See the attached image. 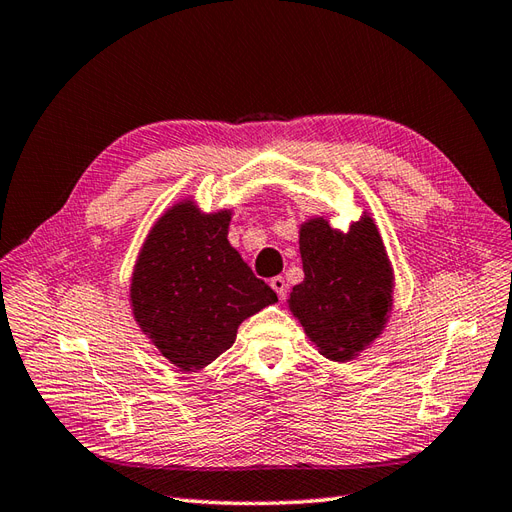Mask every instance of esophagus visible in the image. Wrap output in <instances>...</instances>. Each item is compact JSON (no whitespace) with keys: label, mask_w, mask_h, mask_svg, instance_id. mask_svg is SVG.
I'll use <instances>...</instances> for the list:
<instances>
[{"label":"esophagus","mask_w":512,"mask_h":512,"mask_svg":"<svg viewBox=\"0 0 512 512\" xmlns=\"http://www.w3.org/2000/svg\"><path fill=\"white\" fill-rule=\"evenodd\" d=\"M270 287H272L274 292H277V296H279L281 300L287 296V283H285L283 277H272V279H270Z\"/></svg>","instance_id":"esophagus-1"}]
</instances>
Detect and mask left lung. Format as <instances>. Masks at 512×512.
Segmentation results:
<instances>
[{
  "instance_id": "obj_1",
  "label": "left lung",
  "mask_w": 512,
  "mask_h": 512,
  "mask_svg": "<svg viewBox=\"0 0 512 512\" xmlns=\"http://www.w3.org/2000/svg\"><path fill=\"white\" fill-rule=\"evenodd\" d=\"M305 281L292 287L290 311L320 355L350 361L381 335L391 311L393 272L374 220L346 233L324 218L300 227Z\"/></svg>"
}]
</instances>
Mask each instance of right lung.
I'll return each mask as SVG.
<instances>
[{
	"label": "right lung",
	"instance_id": "1",
	"mask_svg": "<svg viewBox=\"0 0 512 512\" xmlns=\"http://www.w3.org/2000/svg\"><path fill=\"white\" fill-rule=\"evenodd\" d=\"M231 212L177 203L155 222L131 277V309L144 335L177 368L194 372L229 350L238 326L277 303L229 244Z\"/></svg>",
	"mask_w": 512,
	"mask_h": 512
}]
</instances>
